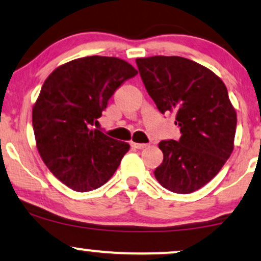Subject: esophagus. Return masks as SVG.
I'll return each mask as SVG.
<instances>
[{"instance_id":"34e87169","label":"esophagus","mask_w":261,"mask_h":261,"mask_svg":"<svg viewBox=\"0 0 261 261\" xmlns=\"http://www.w3.org/2000/svg\"><path fill=\"white\" fill-rule=\"evenodd\" d=\"M131 146H133L134 148H136V149H143V148H146L147 147V143H136V142H131Z\"/></svg>"}]
</instances>
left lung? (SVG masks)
I'll use <instances>...</instances> for the list:
<instances>
[{
  "instance_id": "left-lung-1",
  "label": "left lung",
  "mask_w": 261,
  "mask_h": 261,
  "mask_svg": "<svg viewBox=\"0 0 261 261\" xmlns=\"http://www.w3.org/2000/svg\"><path fill=\"white\" fill-rule=\"evenodd\" d=\"M149 97L162 114L176 113L179 140H163L154 176L163 188L190 194L220 172L233 151L237 115L224 83L208 68L180 56L136 59Z\"/></svg>"
}]
</instances>
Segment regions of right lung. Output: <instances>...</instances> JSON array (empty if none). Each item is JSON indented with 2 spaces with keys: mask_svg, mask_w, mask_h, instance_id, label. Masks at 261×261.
<instances>
[{
  "mask_svg": "<svg viewBox=\"0 0 261 261\" xmlns=\"http://www.w3.org/2000/svg\"><path fill=\"white\" fill-rule=\"evenodd\" d=\"M137 71L124 60L87 56L47 77L33 108V130L44 163L60 181L80 193L112 178L130 148L91 130L112 95Z\"/></svg>",
  "mask_w": 261,
  "mask_h": 261,
  "instance_id": "right-lung-1",
  "label": "right lung"
}]
</instances>
